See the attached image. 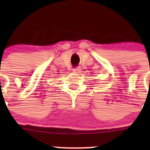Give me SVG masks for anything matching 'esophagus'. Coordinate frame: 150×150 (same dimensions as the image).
Segmentation results:
<instances>
[{"instance_id": "esophagus-1", "label": "esophagus", "mask_w": 150, "mask_h": 150, "mask_svg": "<svg viewBox=\"0 0 150 150\" xmlns=\"http://www.w3.org/2000/svg\"><path fill=\"white\" fill-rule=\"evenodd\" d=\"M80 70H81V69L79 68V67H76V68H74V70H73V71H74V73H76V74H79V73L80 72Z\"/></svg>"}]
</instances>
